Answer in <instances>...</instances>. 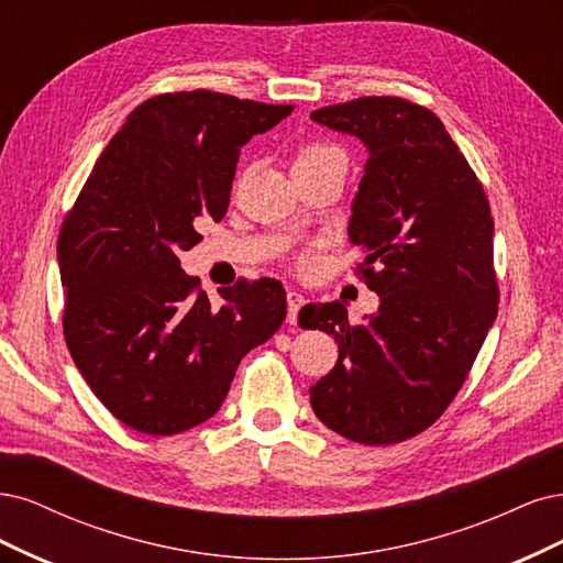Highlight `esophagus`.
Segmentation results:
<instances>
[{
    "mask_svg": "<svg viewBox=\"0 0 563 563\" xmlns=\"http://www.w3.org/2000/svg\"><path fill=\"white\" fill-rule=\"evenodd\" d=\"M306 303V297L301 292H295V289H289L287 292V322L295 324L297 316H299V308Z\"/></svg>",
    "mask_w": 563,
    "mask_h": 563,
    "instance_id": "esophagus-1",
    "label": "esophagus"
}]
</instances>
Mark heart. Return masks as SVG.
<instances>
[{"label":"heart","mask_w":563,"mask_h":563,"mask_svg":"<svg viewBox=\"0 0 563 563\" xmlns=\"http://www.w3.org/2000/svg\"><path fill=\"white\" fill-rule=\"evenodd\" d=\"M324 161H343V154L336 147H332V144H324V142L303 144V147L297 154V163H324ZM297 163H295V166H297ZM299 266L301 268L311 266V255H301Z\"/></svg>","instance_id":"b5f03b06"}]
</instances>
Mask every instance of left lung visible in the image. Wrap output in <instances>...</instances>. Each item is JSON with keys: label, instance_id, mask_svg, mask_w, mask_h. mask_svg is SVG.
I'll use <instances>...</instances> for the list:
<instances>
[{"label": "left lung", "instance_id": "8db88e82", "mask_svg": "<svg viewBox=\"0 0 563 563\" xmlns=\"http://www.w3.org/2000/svg\"><path fill=\"white\" fill-rule=\"evenodd\" d=\"M311 119L369 152L349 239L365 252L357 274L380 299L360 324L339 301L301 308V328L339 343L311 407L353 442L397 444L444 413L498 316L492 208L459 144L421 104L369 96Z\"/></svg>", "mask_w": 563, "mask_h": 563}]
</instances>
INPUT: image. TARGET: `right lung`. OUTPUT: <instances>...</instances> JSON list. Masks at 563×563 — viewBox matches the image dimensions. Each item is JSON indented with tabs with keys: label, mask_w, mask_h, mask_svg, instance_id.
Instances as JSON below:
<instances>
[{
	"label": "right lung",
	"mask_w": 563,
	"mask_h": 563,
	"mask_svg": "<svg viewBox=\"0 0 563 563\" xmlns=\"http://www.w3.org/2000/svg\"><path fill=\"white\" fill-rule=\"evenodd\" d=\"M292 110L203 88L144 100L65 217L67 349L98 400L137 432L208 421L245 353L285 320L278 280H239L212 303L179 252L203 241V220L227 214L243 144Z\"/></svg>",
	"instance_id": "1"
}]
</instances>
